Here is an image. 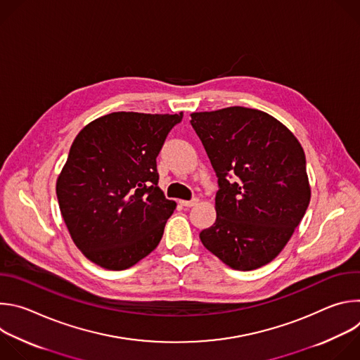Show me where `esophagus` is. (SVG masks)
Listing matches in <instances>:
<instances>
[{
  "label": "esophagus",
  "mask_w": 360,
  "mask_h": 360,
  "mask_svg": "<svg viewBox=\"0 0 360 360\" xmlns=\"http://www.w3.org/2000/svg\"><path fill=\"white\" fill-rule=\"evenodd\" d=\"M179 203L182 205V207H185V208H191V207H193V205L198 203V199H192V200H179Z\"/></svg>",
  "instance_id": "1"
}]
</instances>
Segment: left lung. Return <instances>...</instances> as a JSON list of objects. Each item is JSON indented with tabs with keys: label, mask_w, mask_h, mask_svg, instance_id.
I'll return each mask as SVG.
<instances>
[{
	"label": "left lung",
	"mask_w": 360,
	"mask_h": 360,
	"mask_svg": "<svg viewBox=\"0 0 360 360\" xmlns=\"http://www.w3.org/2000/svg\"><path fill=\"white\" fill-rule=\"evenodd\" d=\"M191 125L219 185L217 221L200 242L236 271L272 262L311 200L300 142L272 115L243 107L192 112Z\"/></svg>",
	"instance_id": "left-lung-1"
}]
</instances>
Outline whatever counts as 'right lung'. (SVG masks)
<instances>
[{"label": "right lung", "instance_id": "obj_1", "mask_svg": "<svg viewBox=\"0 0 360 360\" xmlns=\"http://www.w3.org/2000/svg\"><path fill=\"white\" fill-rule=\"evenodd\" d=\"M179 114L112 112L75 136L57 178L68 232L86 259L124 271L155 249L176 203L158 186L157 157Z\"/></svg>", "mask_w": 360, "mask_h": 360}]
</instances>
